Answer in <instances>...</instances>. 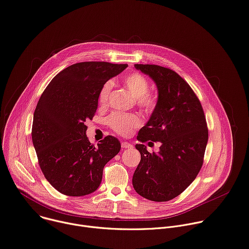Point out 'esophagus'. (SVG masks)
<instances>
[{
    "label": "esophagus",
    "instance_id": "obj_1",
    "mask_svg": "<svg viewBox=\"0 0 249 249\" xmlns=\"http://www.w3.org/2000/svg\"><path fill=\"white\" fill-rule=\"evenodd\" d=\"M122 147L123 148H131L132 144L129 143V142H122Z\"/></svg>",
    "mask_w": 249,
    "mask_h": 249
}]
</instances>
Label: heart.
<instances>
[{
    "mask_svg": "<svg viewBox=\"0 0 249 249\" xmlns=\"http://www.w3.org/2000/svg\"><path fill=\"white\" fill-rule=\"evenodd\" d=\"M123 82L126 89L136 98V105L139 106L143 112L151 114L158 104L157 96L149 91V82L142 74L133 72L126 75ZM114 83L112 80L106 81L100 88L98 94V101L101 106H106L108 102L110 92H112ZM142 121L139 116L123 114V113H113L107 118V124L115 132L121 135H129L132 130L140 126Z\"/></svg>",
    "mask_w": 249,
    "mask_h": 249,
    "instance_id": "heart-1",
    "label": "heart"
}]
</instances>
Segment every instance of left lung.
<instances>
[{"label": "left lung", "instance_id": "obj_1", "mask_svg": "<svg viewBox=\"0 0 249 249\" xmlns=\"http://www.w3.org/2000/svg\"><path fill=\"white\" fill-rule=\"evenodd\" d=\"M134 67L156 83L158 104L136 137L142 142L135 145L142 158L132 185L147 200L170 201L196 179L203 166L209 139L206 116L195 92L175 71L154 64ZM147 141H160V151L148 153L143 144Z\"/></svg>", "mask_w": 249, "mask_h": 249}]
</instances>
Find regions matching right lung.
<instances>
[{"instance_id":"add662e5","label":"right lung","mask_w":249,"mask_h":249,"mask_svg":"<svg viewBox=\"0 0 249 249\" xmlns=\"http://www.w3.org/2000/svg\"><path fill=\"white\" fill-rule=\"evenodd\" d=\"M126 67L104 61L75 63L51 80L36 105L32 137L39 167L64 195L80 197L96 191L105 165L121 150L112 135L92 144L85 122L96 114L102 85Z\"/></svg>"}]
</instances>
